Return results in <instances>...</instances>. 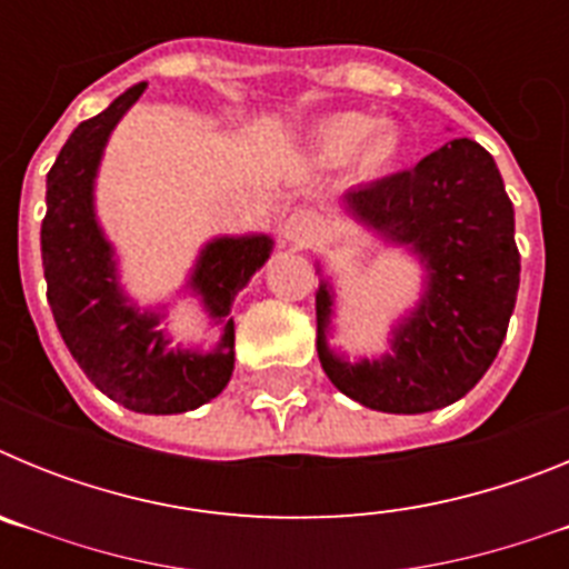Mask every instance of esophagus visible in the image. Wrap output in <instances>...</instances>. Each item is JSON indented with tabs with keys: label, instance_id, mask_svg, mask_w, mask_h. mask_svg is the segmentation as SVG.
I'll list each match as a JSON object with an SVG mask.
<instances>
[{
	"label": "esophagus",
	"instance_id": "esophagus-1",
	"mask_svg": "<svg viewBox=\"0 0 569 569\" xmlns=\"http://www.w3.org/2000/svg\"><path fill=\"white\" fill-rule=\"evenodd\" d=\"M281 239L288 241L290 248H308L316 239V219L308 210H296L281 224Z\"/></svg>",
	"mask_w": 569,
	"mask_h": 569
}]
</instances>
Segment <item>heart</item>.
Segmentation results:
<instances>
[{
	"label": "heart",
	"instance_id": "obj_1",
	"mask_svg": "<svg viewBox=\"0 0 569 569\" xmlns=\"http://www.w3.org/2000/svg\"><path fill=\"white\" fill-rule=\"evenodd\" d=\"M310 153L321 164L359 162L361 173H379L390 168L399 153V133L393 128H376L373 116L333 113L310 128Z\"/></svg>",
	"mask_w": 569,
	"mask_h": 569
}]
</instances>
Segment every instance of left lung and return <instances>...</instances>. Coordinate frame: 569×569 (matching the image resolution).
<instances>
[{
	"label": "left lung",
	"mask_w": 569,
	"mask_h": 569,
	"mask_svg": "<svg viewBox=\"0 0 569 569\" xmlns=\"http://www.w3.org/2000/svg\"><path fill=\"white\" fill-rule=\"evenodd\" d=\"M341 210L390 248L416 256L421 296L390 328V347L356 359L330 347L336 293L316 290V350L328 379L381 413H430L479 385L507 336L521 259L516 219L492 156L453 139L413 170L347 190ZM321 273V268L316 270Z\"/></svg>",
	"instance_id": "obj_1"
}]
</instances>
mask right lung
I'll list each match as a JSON object with an SVG mask.
<instances>
[{"label":"right lung","instance_id":"right-lung-1","mask_svg":"<svg viewBox=\"0 0 569 569\" xmlns=\"http://www.w3.org/2000/svg\"><path fill=\"white\" fill-rule=\"evenodd\" d=\"M148 82L128 88L99 116L79 124L48 173L42 268L57 328L93 385L128 410L188 413L216 399L233 376V299L270 259L268 233L216 236L199 250L184 290L222 330L213 350L170 347L168 305L139 308L119 284V259L97 219V176L104 144Z\"/></svg>","mask_w":569,"mask_h":569}]
</instances>
